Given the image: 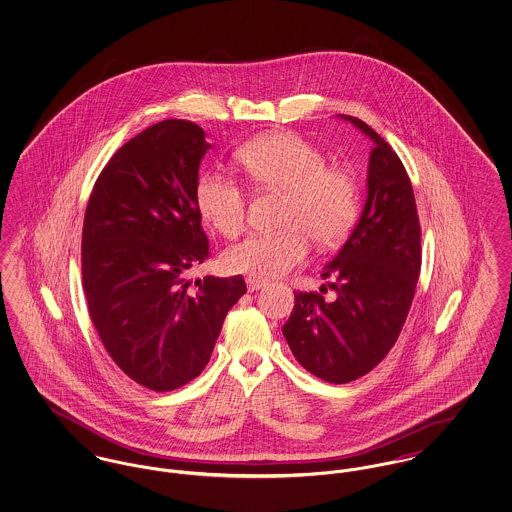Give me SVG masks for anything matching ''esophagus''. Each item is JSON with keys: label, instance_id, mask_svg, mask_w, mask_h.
<instances>
[{"label": "esophagus", "instance_id": "34e87169", "mask_svg": "<svg viewBox=\"0 0 512 512\" xmlns=\"http://www.w3.org/2000/svg\"><path fill=\"white\" fill-rule=\"evenodd\" d=\"M245 284H247V292H257V290H261V288L267 286L265 280L253 278V276H247V278H245Z\"/></svg>", "mask_w": 512, "mask_h": 512}]
</instances>
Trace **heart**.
<instances>
[{"instance_id": "1", "label": "heart", "mask_w": 512, "mask_h": 512, "mask_svg": "<svg viewBox=\"0 0 512 512\" xmlns=\"http://www.w3.org/2000/svg\"><path fill=\"white\" fill-rule=\"evenodd\" d=\"M240 163L263 190L286 195L278 234H251L228 247L222 263L230 272L253 278H276L307 261L313 240L320 247L341 244L359 213V190L353 174L328 167L322 149L293 132H276L245 144ZM199 215L226 238L245 226L247 197L228 174L203 172L195 184Z\"/></svg>"}]
</instances>
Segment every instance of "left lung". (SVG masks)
I'll list each match as a JSON object with an SVG mask.
<instances>
[{
    "instance_id": "8db88e82",
    "label": "left lung",
    "mask_w": 512,
    "mask_h": 512,
    "mask_svg": "<svg viewBox=\"0 0 512 512\" xmlns=\"http://www.w3.org/2000/svg\"><path fill=\"white\" fill-rule=\"evenodd\" d=\"M372 142L361 219L322 278L336 297L295 293L282 332L297 363L330 384L353 382L399 338L420 274V224L413 186L390 144L366 122L340 115Z\"/></svg>"
}]
</instances>
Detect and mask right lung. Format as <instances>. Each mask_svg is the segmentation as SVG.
I'll list each match as a JSON object with an SVG mask.
<instances>
[{
  "label": "right lung",
  "mask_w": 512,
  "mask_h": 512,
  "mask_svg": "<svg viewBox=\"0 0 512 512\" xmlns=\"http://www.w3.org/2000/svg\"><path fill=\"white\" fill-rule=\"evenodd\" d=\"M211 144L194 122L169 119L128 140L99 174L82 230V284L107 353L147 390L171 391L209 363L242 276L186 270L209 257L195 205Z\"/></svg>",
  "instance_id": "1"
}]
</instances>
